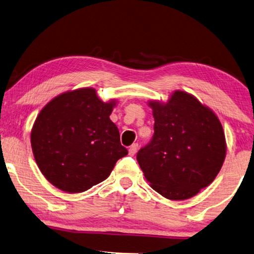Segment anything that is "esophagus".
I'll return each instance as SVG.
<instances>
[{"label":"esophagus","instance_id":"34e87169","mask_svg":"<svg viewBox=\"0 0 254 254\" xmlns=\"http://www.w3.org/2000/svg\"><path fill=\"white\" fill-rule=\"evenodd\" d=\"M137 149H138V144L137 143L132 144V145L129 147V154L130 155H134L136 152H137Z\"/></svg>","mask_w":254,"mask_h":254}]
</instances>
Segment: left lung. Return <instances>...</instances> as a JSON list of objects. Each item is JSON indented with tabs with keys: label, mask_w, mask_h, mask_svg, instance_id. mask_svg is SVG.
<instances>
[{
	"label": "left lung",
	"mask_w": 254,
	"mask_h": 254,
	"mask_svg": "<svg viewBox=\"0 0 254 254\" xmlns=\"http://www.w3.org/2000/svg\"><path fill=\"white\" fill-rule=\"evenodd\" d=\"M154 134L137 152L151 187L169 200H186L211 184L226 157L217 116L193 95L176 91L167 103L151 101Z\"/></svg>",
	"instance_id": "obj_1"
}]
</instances>
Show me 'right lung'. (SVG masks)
<instances>
[{
  "mask_svg": "<svg viewBox=\"0 0 254 254\" xmlns=\"http://www.w3.org/2000/svg\"><path fill=\"white\" fill-rule=\"evenodd\" d=\"M115 101L104 103L94 88L54 97L32 129L35 160L51 184L68 193L85 192L109 177L128 151L110 120Z\"/></svg>",
  "mask_w": 254,
  "mask_h": 254,
  "instance_id": "obj_1",
  "label": "right lung"
}]
</instances>
